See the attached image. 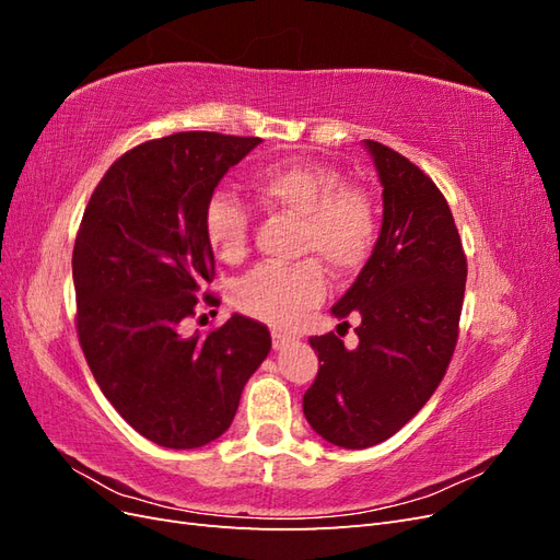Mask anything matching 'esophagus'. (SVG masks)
I'll return each mask as SVG.
<instances>
[{
	"instance_id": "34e87169",
	"label": "esophagus",
	"mask_w": 560,
	"mask_h": 560,
	"mask_svg": "<svg viewBox=\"0 0 560 560\" xmlns=\"http://www.w3.org/2000/svg\"><path fill=\"white\" fill-rule=\"evenodd\" d=\"M270 336H273V348L276 350H284L287 346H292L296 341L292 334H284V331H278V329H273V334H270Z\"/></svg>"
}]
</instances>
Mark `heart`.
<instances>
[{
	"label": "heart",
	"mask_w": 560,
	"mask_h": 560,
	"mask_svg": "<svg viewBox=\"0 0 560 560\" xmlns=\"http://www.w3.org/2000/svg\"><path fill=\"white\" fill-rule=\"evenodd\" d=\"M336 167L315 161H284L264 167L252 186L268 206L299 217V249L317 254L336 273H352L376 243L378 217L371 196L354 184H341ZM206 241L219 259L245 257L249 214L243 202L214 191L202 210ZM327 278L317 261L266 264L254 268L238 287L245 313L276 327H296L303 313L325 299Z\"/></svg>",
	"instance_id": "heart-1"
}]
</instances>
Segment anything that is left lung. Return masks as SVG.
<instances>
[{"label": "left lung", "mask_w": 560, "mask_h": 560, "mask_svg": "<svg viewBox=\"0 0 560 560\" xmlns=\"http://www.w3.org/2000/svg\"><path fill=\"white\" fill-rule=\"evenodd\" d=\"M383 186L369 261L331 315H360V343L311 336L319 371L303 416L325 442L369 448L409 422L442 383L457 341L467 261L446 198L389 147L364 140ZM348 327V322H341Z\"/></svg>", "instance_id": "1"}]
</instances>
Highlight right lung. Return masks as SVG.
<instances>
[{"instance_id":"obj_1","label":"right lung","mask_w":560,"mask_h":560,"mask_svg":"<svg viewBox=\"0 0 560 560\" xmlns=\"http://www.w3.org/2000/svg\"><path fill=\"white\" fill-rule=\"evenodd\" d=\"M257 144L194 130L135 147L97 184L77 233L81 350L114 409L165 448L222 436L270 352L268 329L238 313L208 336L182 331L214 276L202 210Z\"/></svg>"}]
</instances>
